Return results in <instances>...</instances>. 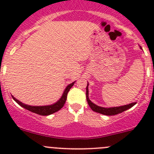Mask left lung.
I'll use <instances>...</instances> for the list:
<instances>
[{"label": "left lung", "mask_w": 154, "mask_h": 154, "mask_svg": "<svg viewBox=\"0 0 154 154\" xmlns=\"http://www.w3.org/2000/svg\"><path fill=\"white\" fill-rule=\"evenodd\" d=\"M86 100L88 102V106H90V108L93 110L94 112H96L100 113V114L105 115V116H115V115H118L119 113H122L123 112L126 111L128 109L131 108L136 104V103H132L128 105H125V106H117V107H111V108H103V107L98 106L97 105H95L94 103H93L91 100L88 98V86H86Z\"/></svg>", "instance_id": "1"}]
</instances>
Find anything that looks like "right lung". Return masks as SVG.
Listing matches in <instances>:
<instances>
[{
	"label": "right lung",
	"instance_id": "obj_1",
	"mask_svg": "<svg viewBox=\"0 0 154 154\" xmlns=\"http://www.w3.org/2000/svg\"><path fill=\"white\" fill-rule=\"evenodd\" d=\"M74 83H71L68 86L66 87V88L65 89L64 93L63 94V96L61 97V98L53 105H50V106H29V105L24 104V103H21L19 100H18L17 99H15L13 96H12L13 97V99L15 100V101L17 102V103L21 106L24 108H25L26 109L29 110V111L32 112L36 113V114L40 115V116H49V115L53 114V113L59 111L60 109L63 108V106H64L65 103L66 101V99H67V94L68 92L69 91L70 88L73 86Z\"/></svg>",
	"mask_w": 154,
	"mask_h": 154
}]
</instances>
